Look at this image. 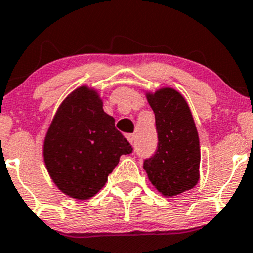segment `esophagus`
Segmentation results:
<instances>
[{
	"mask_svg": "<svg viewBox=\"0 0 253 253\" xmlns=\"http://www.w3.org/2000/svg\"><path fill=\"white\" fill-rule=\"evenodd\" d=\"M126 139L127 141L130 142V144H132V142H135V139H136V136H135V134H126Z\"/></svg>",
	"mask_w": 253,
	"mask_h": 253,
	"instance_id": "obj_1",
	"label": "esophagus"
}]
</instances>
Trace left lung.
<instances>
[{
    "label": "left lung",
    "instance_id": "left-lung-1",
    "mask_svg": "<svg viewBox=\"0 0 253 253\" xmlns=\"http://www.w3.org/2000/svg\"><path fill=\"white\" fill-rule=\"evenodd\" d=\"M147 101L155 113L158 144L144 161V169L161 194L175 196L199 181L201 153L196 126L186 101L174 88L147 93Z\"/></svg>",
    "mask_w": 253,
    "mask_h": 253
}]
</instances>
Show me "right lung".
Masks as SVG:
<instances>
[{"label":"right lung","mask_w":253,"mask_h":253,"mask_svg":"<svg viewBox=\"0 0 253 253\" xmlns=\"http://www.w3.org/2000/svg\"><path fill=\"white\" fill-rule=\"evenodd\" d=\"M131 145L114 126L96 91L82 86L62 102L43 142L49 176L77 200L95 196Z\"/></svg>","instance_id":"obj_1"}]
</instances>
